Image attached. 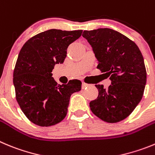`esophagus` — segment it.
Instances as JSON below:
<instances>
[{
	"instance_id": "1",
	"label": "esophagus",
	"mask_w": 155,
	"mask_h": 155,
	"mask_svg": "<svg viewBox=\"0 0 155 155\" xmlns=\"http://www.w3.org/2000/svg\"><path fill=\"white\" fill-rule=\"evenodd\" d=\"M88 86H89L88 84L85 83V82H83V83H82V88H83V89L86 88V87H88Z\"/></svg>"
}]
</instances>
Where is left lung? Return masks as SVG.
Segmentation results:
<instances>
[{
  "label": "left lung",
  "instance_id": "obj_1",
  "mask_svg": "<svg viewBox=\"0 0 155 155\" xmlns=\"http://www.w3.org/2000/svg\"><path fill=\"white\" fill-rule=\"evenodd\" d=\"M91 45L99 70L110 77L111 84H95L98 97L90 102L94 114L107 123H117L132 113L144 94L147 72L144 58L133 41L110 28L84 31Z\"/></svg>",
  "mask_w": 155,
  "mask_h": 155
}]
</instances>
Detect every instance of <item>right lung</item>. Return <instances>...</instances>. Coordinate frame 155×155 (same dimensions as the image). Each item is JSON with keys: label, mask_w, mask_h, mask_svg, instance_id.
<instances>
[{"label": "right lung", "mask_w": 155, "mask_h": 155, "mask_svg": "<svg viewBox=\"0 0 155 155\" xmlns=\"http://www.w3.org/2000/svg\"><path fill=\"white\" fill-rule=\"evenodd\" d=\"M82 30L51 29L30 38L23 45L14 70L16 100L32 123L49 127L67 115L71 95L81 89V81L71 80L58 84L51 71L62 64L67 48L81 37Z\"/></svg>", "instance_id": "1"}]
</instances>
